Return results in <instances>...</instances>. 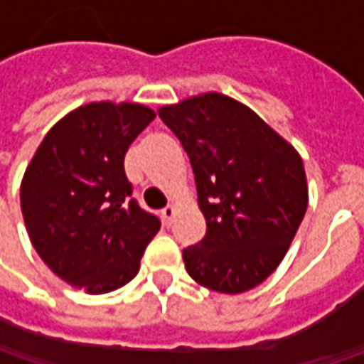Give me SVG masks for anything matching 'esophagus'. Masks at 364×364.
<instances>
[{"instance_id": "34e87169", "label": "esophagus", "mask_w": 364, "mask_h": 364, "mask_svg": "<svg viewBox=\"0 0 364 364\" xmlns=\"http://www.w3.org/2000/svg\"><path fill=\"white\" fill-rule=\"evenodd\" d=\"M160 217H161V220H164V225H168V227H170V225H172V220H174V217H176V208L174 206H166V208H164V210L160 213Z\"/></svg>"}]
</instances>
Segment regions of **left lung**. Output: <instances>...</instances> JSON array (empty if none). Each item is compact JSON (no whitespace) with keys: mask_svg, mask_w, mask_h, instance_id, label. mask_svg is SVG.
<instances>
[{"mask_svg":"<svg viewBox=\"0 0 364 364\" xmlns=\"http://www.w3.org/2000/svg\"><path fill=\"white\" fill-rule=\"evenodd\" d=\"M188 154L206 235L182 251L188 275L220 294H243L272 275L308 208L298 149L253 109L203 92L158 109Z\"/></svg>","mask_w":364,"mask_h":364,"instance_id":"8db88e82","label":"left lung"}]
</instances>
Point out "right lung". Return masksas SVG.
I'll use <instances>...</instances> for the list:
<instances>
[{"label": "right lung", "instance_id": "right-lung-1", "mask_svg": "<svg viewBox=\"0 0 364 364\" xmlns=\"http://www.w3.org/2000/svg\"><path fill=\"white\" fill-rule=\"evenodd\" d=\"M156 111L95 101L52 125L20 186L26 231L36 253L66 284L107 294L132 282L158 217L139 208L123 160Z\"/></svg>", "mask_w": 364, "mask_h": 364}]
</instances>
